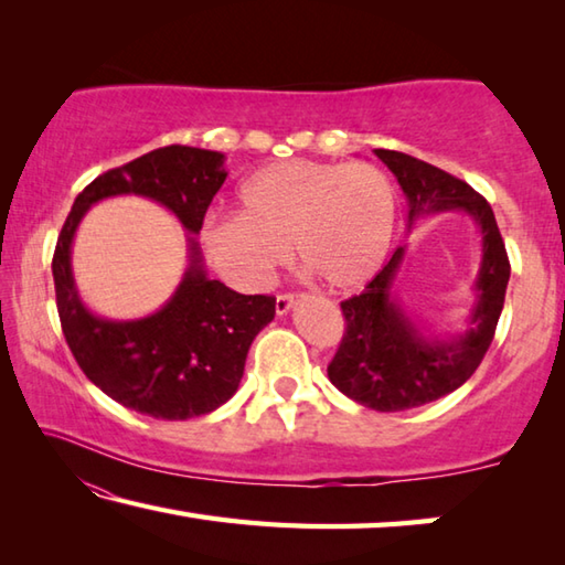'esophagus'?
Instances as JSON below:
<instances>
[{
	"mask_svg": "<svg viewBox=\"0 0 565 565\" xmlns=\"http://www.w3.org/2000/svg\"><path fill=\"white\" fill-rule=\"evenodd\" d=\"M294 306V294H279L276 296V313L284 317V313H289V309Z\"/></svg>",
	"mask_w": 565,
	"mask_h": 565,
	"instance_id": "34e87169",
	"label": "esophagus"
}]
</instances>
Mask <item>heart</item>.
<instances>
[{
	"label": "heart",
	"mask_w": 565,
	"mask_h": 565,
	"mask_svg": "<svg viewBox=\"0 0 565 565\" xmlns=\"http://www.w3.org/2000/svg\"><path fill=\"white\" fill-rule=\"evenodd\" d=\"M238 214L202 224L206 259L236 289L269 284L289 246L306 274L337 291L376 274L394 232L396 194L374 164L281 161L236 191Z\"/></svg>",
	"instance_id": "heart-1"
}]
</instances>
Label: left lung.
Listing matches in <instances>:
<instances>
[{
	"instance_id": "obj_1",
	"label": "left lung",
	"mask_w": 565,
	"mask_h": 565,
	"mask_svg": "<svg viewBox=\"0 0 565 565\" xmlns=\"http://www.w3.org/2000/svg\"><path fill=\"white\" fill-rule=\"evenodd\" d=\"M376 157L404 189L408 224L424 214L458 209L473 218L483 236L471 327L461 337H426L401 309L394 279L404 262V246L396 248L366 289L341 301L347 329L329 363L331 384L366 408L406 411L451 394L473 376L493 341L511 264L491 204L466 181L404 151L376 149Z\"/></svg>"
}]
</instances>
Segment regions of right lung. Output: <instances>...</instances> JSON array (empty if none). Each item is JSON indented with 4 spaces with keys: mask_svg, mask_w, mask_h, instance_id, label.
Listing matches in <instances>:
<instances>
[{
    "mask_svg": "<svg viewBox=\"0 0 565 565\" xmlns=\"http://www.w3.org/2000/svg\"><path fill=\"white\" fill-rule=\"evenodd\" d=\"M226 179L224 154L161 147L109 169L84 186L56 238L52 274L64 339L79 369L104 394L139 414L186 420L226 404L244 376L252 341L274 319V296H244L209 279L191 234ZM137 193L167 205L190 232V269L175 296L151 318H94L75 294L71 242L86 209L107 195Z\"/></svg>",
    "mask_w": 565,
    "mask_h": 565,
    "instance_id": "right-lung-1",
    "label": "right lung"
}]
</instances>
